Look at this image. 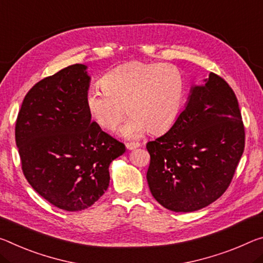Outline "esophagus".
I'll return each mask as SVG.
<instances>
[{
	"instance_id": "obj_1",
	"label": "esophagus",
	"mask_w": 263,
	"mask_h": 263,
	"mask_svg": "<svg viewBox=\"0 0 263 263\" xmlns=\"http://www.w3.org/2000/svg\"><path fill=\"white\" fill-rule=\"evenodd\" d=\"M140 144L139 143H135V141H131V143L126 144V148L127 149H135L137 147H139Z\"/></svg>"
}]
</instances>
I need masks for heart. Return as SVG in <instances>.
Listing matches in <instances>:
<instances>
[{
  "label": "heart",
  "instance_id": "1",
  "mask_svg": "<svg viewBox=\"0 0 263 263\" xmlns=\"http://www.w3.org/2000/svg\"><path fill=\"white\" fill-rule=\"evenodd\" d=\"M101 85L102 89L93 87L87 92V110L99 127L114 131L126 107L130 117L120 128L126 138H138L146 130H168L184 105V77L172 64L133 62L120 65L101 79Z\"/></svg>",
  "mask_w": 263,
  "mask_h": 263
}]
</instances>
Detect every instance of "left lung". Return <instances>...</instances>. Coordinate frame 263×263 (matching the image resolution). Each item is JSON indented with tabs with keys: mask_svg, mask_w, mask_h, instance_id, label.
<instances>
[{
	"mask_svg": "<svg viewBox=\"0 0 263 263\" xmlns=\"http://www.w3.org/2000/svg\"><path fill=\"white\" fill-rule=\"evenodd\" d=\"M146 148L148 187L161 206L187 213L214 202L228 189L245 148L234 91L211 72L202 85L191 87L172 127Z\"/></svg>",
	"mask_w": 263,
	"mask_h": 263,
	"instance_id": "1",
	"label": "left lung"
}]
</instances>
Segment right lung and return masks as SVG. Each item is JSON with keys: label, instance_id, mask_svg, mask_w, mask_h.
<instances>
[{"label": "right lung", "instance_id": "1", "mask_svg": "<svg viewBox=\"0 0 263 263\" xmlns=\"http://www.w3.org/2000/svg\"><path fill=\"white\" fill-rule=\"evenodd\" d=\"M86 69L70 65L32 86L15 127L24 177L41 197L68 212L85 210L105 193L110 164L125 152L123 143L91 122Z\"/></svg>", "mask_w": 263, "mask_h": 263}]
</instances>
